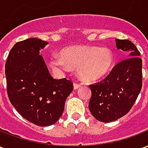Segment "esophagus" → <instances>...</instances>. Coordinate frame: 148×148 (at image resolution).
<instances>
[{
	"instance_id": "obj_1",
	"label": "esophagus",
	"mask_w": 148,
	"mask_h": 148,
	"mask_svg": "<svg viewBox=\"0 0 148 148\" xmlns=\"http://www.w3.org/2000/svg\"><path fill=\"white\" fill-rule=\"evenodd\" d=\"M80 86H81V84L77 83V82H74V90H77V89H78V88H79Z\"/></svg>"
}]
</instances>
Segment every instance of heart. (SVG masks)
<instances>
[{
	"label": "heart",
	"mask_w": 148,
	"mask_h": 148,
	"mask_svg": "<svg viewBox=\"0 0 148 148\" xmlns=\"http://www.w3.org/2000/svg\"><path fill=\"white\" fill-rule=\"evenodd\" d=\"M61 57L53 56V66L77 69L79 77L86 82H93L108 74L113 63V54L107 47L73 46L62 50Z\"/></svg>",
	"instance_id": "obj_1"
}]
</instances>
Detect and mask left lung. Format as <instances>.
Instances as JSON below:
<instances>
[{
    "mask_svg": "<svg viewBox=\"0 0 148 148\" xmlns=\"http://www.w3.org/2000/svg\"><path fill=\"white\" fill-rule=\"evenodd\" d=\"M116 45L128 58L118 62L104 80L90 85L92 95L89 109L97 121L105 123L127 114L142 89L140 52L127 39H116Z\"/></svg>",
    "mask_w": 148,
    "mask_h": 148,
    "instance_id": "1",
    "label": "left lung"
}]
</instances>
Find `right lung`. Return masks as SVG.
Instances as JSON below:
<instances>
[{"label":"right lung","mask_w":148,"mask_h":148,"mask_svg":"<svg viewBox=\"0 0 148 148\" xmlns=\"http://www.w3.org/2000/svg\"><path fill=\"white\" fill-rule=\"evenodd\" d=\"M48 42L30 38L16 42L5 63L8 99L20 114L38 126H50L63 112L73 90L66 78L51 77L39 51Z\"/></svg>","instance_id":"1"}]
</instances>
